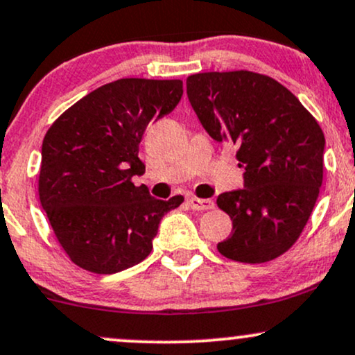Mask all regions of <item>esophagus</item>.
<instances>
[{
	"mask_svg": "<svg viewBox=\"0 0 355 355\" xmlns=\"http://www.w3.org/2000/svg\"><path fill=\"white\" fill-rule=\"evenodd\" d=\"M189 202V207L191 210H213L215 208V203H213V200H207V198H189L187 200Z\"/></svg>",
	"mask_w": 355,
	"mask_h": 355,
	"instance_id": "34e87169",
	"label": "esophagus"
}]
</instances>
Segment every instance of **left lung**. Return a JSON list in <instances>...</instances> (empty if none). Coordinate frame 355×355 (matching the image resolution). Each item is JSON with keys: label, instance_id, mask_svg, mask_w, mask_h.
<instances>
[{"label": "left lung", "instance_id": "obj_1", "mask_svg": "<svg viewBox=\"0 0 355 355\" xmlns=\"http://www.w3.org/2000/svg\"><path fill=\"white\" fill-rule=\"evenodd\" d=\"M187 94L205 130L236 145L245 168V190L216 198L233 221L216 248L233 261H271L297 241L319 196L321 125L289 89L253 71L191 74Z\"/></svg>", "mask_w": 355, "mask_h": 355}]
</instances>
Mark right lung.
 <instances>
[{"label":"right lung","mask_w":355,"mask_h":355,"mask_svg":"<svg viewBox=\"0 0 355 355\" xmlns=\"http://www.w3.org/2000/svg\"><path fill=\"white\" fill-rule=\"evenodd\" d=\"M180 79L127 78L64 110L42 140L40 202L69 259L112 275L144 261L162 216L183 196L157 200L134 175L145 172L139 144L147 125L182 99Z\"/></svg>","instance_id":"1"}]
</instances>
